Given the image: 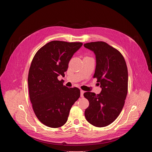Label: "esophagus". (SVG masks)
<instances>
[{"instance_id":"obj_1","label":"esophagus","mask_w":152,"mask_h":152,"mask_svg":"<svg viewBox=\"0 0 152 152\" xmlns=\"http://www.w3.org/2000/svg\"><path fill=\"white\" fill-rule=\"evenodd\" d=\"M85 93L84 91L83 90H80V97H83V93Z\"/></svg>"}]
</instances>
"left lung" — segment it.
Here are the masks:
<instances>
[{
  "instance_id": "left-lung-1",
  "label": "left lung",
  "mask_w": 152,
  "mask_h": 152,
  "mask_svg": "<svg viewBox=\"0 0 152 152\" xmlns=\"http://www.w3.org/2000/svg\"><path fill=\"white\" fill-rule=\"evenodd\" d=\"M84 47L96 55L93 77L100 82L102 88L101 93L97 95L90 91L83 94L90 103L85 117L96 127H105L118 117L125 103L128 89L126 63L122 54L105 42L85 43Z\"/></svg>"
}]
</instances>
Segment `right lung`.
I'll list each match as a JSON object with an SVG mask.
<instances>
[{
	"mask_svg": "<svg viewBox=\"0 0 152 152\" xmlns=\"http://www.w3.org/2000/svg\"><path fill=\"white\" fill-rule=\"evenodd\" d=\"M80 42L52 41L41 48L31 62L28 74L31 102L37 118L45 125L58 128L67 121L72 105L79 98L78 88H68L58 76H65Z\"/></svg>",
	"mask_w": 152,
	"mask_h": 152,
	"instance_id": "right-lung-1",
	"label": "right lung"
}]
</instances>
